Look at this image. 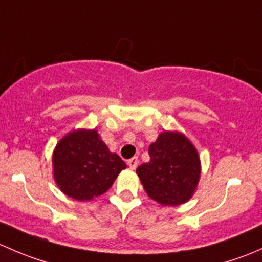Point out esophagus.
Instances as JSON below:
<instances>
[{
    "label": "esophagus",
    "instance_id": "obj_1",
    "mask_svg": "<svg viewBox=\"0 0 262 262\" xmlns=\"http://www.w3.org/2000/svg\"><path fill=\"white\" fill-rule=\"evenodd\" d=\"M127 164H128V166H130L131 170H135V169L137 168V165H139V159H137L136 156H135V158H132V159H130V160L127 161Z\"/></svg>",
    "mask_w": 262,
    "mask_h": 262
}]
</instances>
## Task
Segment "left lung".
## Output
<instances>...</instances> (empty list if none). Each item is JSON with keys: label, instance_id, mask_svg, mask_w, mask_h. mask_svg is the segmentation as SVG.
<instances>
[{"label": "left lung", "instance_id": "obj_1", "mask_svg": "<svg viewBox=\"0 0 262 262\" xmlns=\"http://www.w3.org/2000/svg\"><path fill=\"white\" fill-rule=\"evenodd\" d=\"M150 161L136 169L147 195L164 207L187 203L201 178L195 146L179 131H164L149 147Z\"/></svg>", "mask_w": 262, "mask_h": 262}]
</instances>
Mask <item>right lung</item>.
<instances>
[{
    "label": "right lung",
    "mask_w": 262,
    "mask_h": 262,
    "mask_svg": "<svg viewBox=\"0 0 262 262\" xmlns=\"http://www.w3.org/2000/svg\"><path fill=\"white\" fill-rule=\"evenodd\" d=\"M126 163L111 152L97 130L77 128L61 137L53 151V177L66 195L90 202L106 193Z\"/></svg>",
    "instance_id": "1"
}]
</instances>
